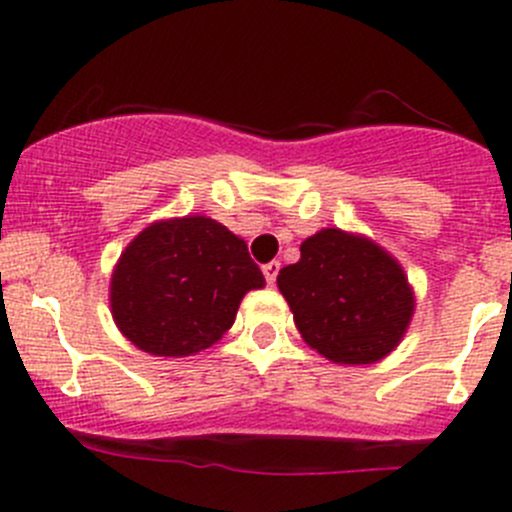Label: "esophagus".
I'll return each instance as SVG.
<instances>
[{
  "instance_id": "esophagus-1",
  "label": "esophagus",
  "mask_w": 512,
  "mask_h": 512,
  "mask_svg": "<svg viewBox=\"0 0 512 512\" xmlns=\"http://www.w3.org/2000/svg\"><path fill=\"white\" fill-rule=\"evenodd\" d=\"M262 272H265L267 285H275L277 272H280V262H267V265H262Z\"/></svg>"
}]
</instances>
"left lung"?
Returning a JSON list of instances; mask_svg holds the SVG:
<instances>
[{
	"mask_svg": "<svg viewBox=\"0 0 512 512\" xmlns=\"http://www.w3.org/2000/svg\"><path fill=\"white\" fill-rule=\"evenodd\" d=\"M277 287L299 334L332 364L386 359L409 332L416 294L389 250L361 232L322 227L282 267Z\"/></svg>",
	"mask_w": 512,
	"mask_h": 512,
	"instance_id": "left-lung-1",
	"label": "left lung"
}]
</instances>
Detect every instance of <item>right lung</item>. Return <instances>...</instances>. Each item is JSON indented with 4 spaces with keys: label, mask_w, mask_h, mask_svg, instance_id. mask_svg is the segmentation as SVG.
Returning a JSON list of instances; mask_svg holds the SVG:
<instances>
[{
    "label": "right lung",
    "mask_w": 512,
    "mask_h": 512,
    "mask_svg": "<svg viewBox=\"0 0 512 512\" xmlns=\"http://www.w3.org/2000/svg\"><path fill=\"white\" fill-rule=\"evenodd\" d=\"M265 287L242 237L208 215L143 227L111 272L108 304L118 332L153 356H193L235 322L250 289Z\"/></svg>",
    "instance_id": "right-lung-1"
}]
</instances>
